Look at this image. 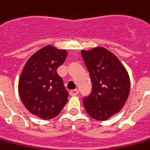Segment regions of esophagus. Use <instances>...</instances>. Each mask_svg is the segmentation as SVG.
Returning a JSON list of instances; mask_svg holds the SVG:
<instances>
[{"label": "esophagus", "instance_id": "esophagus-1", "mask_svg": "<svg viewBox=\"0 0 150 150\" xmlns=\"http://www.w3.org/2000/svg\"><path fill=\"white\" fill-rule=\"evenodd\" d=\"M78 93H79V90L78 89H72V90L70 91V94H71V96H75Z\"/></svg>", "mask_w": 150, "mask_h": 150}]
</instances>
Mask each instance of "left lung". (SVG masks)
Segmentation results:
<instances>
[{"label":"left lung","mask_w":150,"mask_h":150,"mask_svg":"<svg viewBox=\"0 0 150 150\" xmlns=\"http://www.w3.org/2000/svg\"><path fill=\"white\" fill-rule=\"evenodd\" d=\"M81 54L93 84L90 95L83 98V107L91 117L106 121L126 103L130 93L128 72L119 59L104 47L82 50Z\"/></svg>","instance_id":"left-lung-1"}]
</instances>
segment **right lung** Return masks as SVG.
I'll list each match as a JSON object with an SVG mask.
<instances>
[{
    "instance_id": "add662e5",
    "label": "right lung",
    "mask_w": 150,
    "mask_h": 150,
    "mask_svg": "<svg viewBox=\"0 0 150 150\" xmlns=\"http://www.w3.org/2000/svg\"><path fill=\"white\" fill-rule=\"evenodd\" d=\"M67 57V50L45 46L31 56L21 72L19 97L28 112L41 119L57 117L67 103L68 92L57 72Z\"/></svg>"
}]
</instances>
